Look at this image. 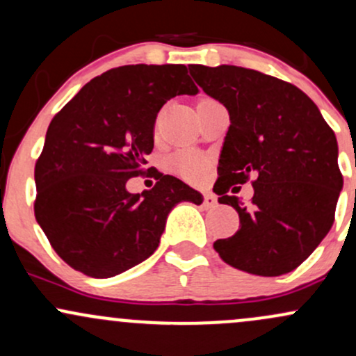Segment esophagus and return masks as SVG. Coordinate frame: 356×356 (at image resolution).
<instances>
[{
  "instance_id": "esophagus-1",
  "label": "esophagus",
  "mask_w": 356,
  "mask_h": 356,
  "mask_svg": "<svg viewBox=\"0 0 356 356\" xmlns=\"http://www.w3.org/2000/svg\"><path fill=\"white\" fill-rule=\"evenodd\" d=\"M204 206L206 207H216L218 206V199H216L214 194H211V192H207L206 195H204Z\"/></svg>"
}]
</instances>
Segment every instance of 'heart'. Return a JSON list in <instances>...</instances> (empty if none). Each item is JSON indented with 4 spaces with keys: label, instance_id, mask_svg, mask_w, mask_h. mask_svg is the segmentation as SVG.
<instances>
[{
    "label": "heart",
    "instance_id": "b5f03b06",
    "mask_svg": "<svg viewBox=\"0 0 356 356\" xmlns=\"http://www.w3.org/2000/svg\"><path fill=\"white\" fill-rule=\"evenodd\" d=\"M211 99H202L199 104L202 102H207ZM174 169L177 170V174L181 177L186 179V181L195 182L204 175V170H206V161L202 157H199L197 154H192V152H181L174 157L172 161Z\"/></svg>",
    "mask_w": 356,
    "mask_h": 356
}]
</instances>
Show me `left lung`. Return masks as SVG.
Instances as JSON below:
<instances>
[{"label":"left lung","instance_id":"obj_1","mask_svg":"<svg viewBox=\"0 0 356 356\" xmlns=\"http://www.w3.org/2000/svg\"><path fill=\"white\" fill-rule=\"evenodd\" d=\"M192 79L231 118L216 194L239 214V231L214 249L257 276L293 271L332 229L343 175L338 144L314 102L295 85L249 68L189 65ZM255 175L252 204L229 191Z\"/></svg>","mask_w":356,"mask_h":356}]
</instances>
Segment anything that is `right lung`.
Segmentation results:
<instances>
[{
    "label": "right lung",
    "mask_w": 356,
    "mask_h": 356,
    "mask_svg": "<svg viewBox=\"0 0 356 356\" xmlns=\"http://www.w3.org/2000/svg\"><path fill=\"white\" fill-rule=\"evenodd\" d=\"M197 92L186 65H125L90 80L53 117L35 165V218L68 266L120 275L157 249L175 204L202 202L174 175L159 174L142 194L125 187L145 174L162 105Z\"/></svg>",
    "instance_id": "1"
}]
</instances>
